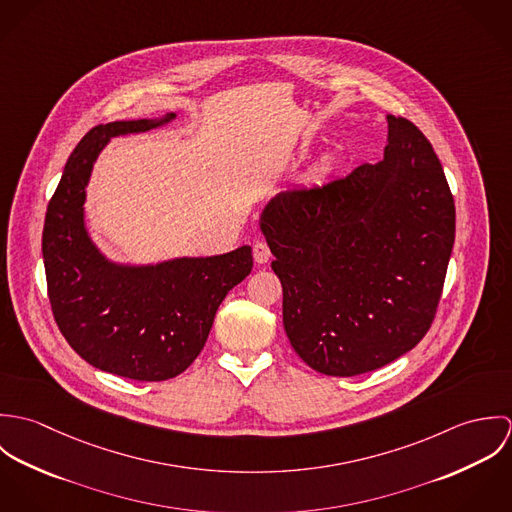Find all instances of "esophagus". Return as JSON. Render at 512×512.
I'll return each mask as SVG.
<instances>
[{
  "mask_svg": "<svg viewBox=\"0 0 512 512\" xmlns=\"http://www.w3.org/2000/svg\"><path fill=\"white\" fill-rule=\"evenodd\" d=\"M252 252H254V260H256V264H266V262L272 258L270 246H268L266 242H262V240L254 242V246H252Z\"/></svg>",
  "mask_w": 512,
  "mask_h": 512,
  "instance_id": "obj_1",
  "label": "esophagus"
}]
</instances>
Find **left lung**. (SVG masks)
I'll return each instance as SVG.
<instances>
[{
  "label": "left lung",
  "mask_w": 512,
  "mask_h": 512,
  "mask_svg": "<svg viewBox=\"0 0 512 512\" xmlns=\"http://www.w3.org/2000/svg\"><path fill=\"white\" fill-rule=\"evenodd\" d=\"M386 120L382 161L284 191L260 217L293 351L327 376L376 370L424 339L455 240L434 147L410 120Z\"/></svg>",
  "instance_id": "8db88e82"
}]
</instances>
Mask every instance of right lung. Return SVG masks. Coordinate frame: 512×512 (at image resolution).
<instances>
[{
	"instance_id": "right-lung-1",
	"label": "right lung",
	"mask_w": 512,
	"mask_h": 512,
	"mask_svg": "<svg viewBox=\"0 0 512 512\" xmlns=\"http://www.w3.org/2000/svg\"><path fill=\"white\" fill-rule=\"evenodd\" d=\"M173 118L92 128L65 165L43 228L47 293L63 337L88 365L140 382L167 380L191 365L222 299L252 272L250 246L136 268L108 262L88 238L84 187L102 147Z\"/></svg>"
}]
</instances>
